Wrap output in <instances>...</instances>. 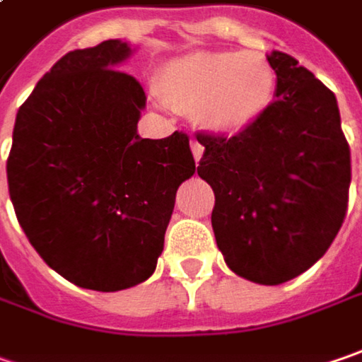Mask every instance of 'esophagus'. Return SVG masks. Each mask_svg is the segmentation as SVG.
<instances>
[{
  "label": "esophagus",
  "mask_w": 362,
  "mask_h": 362,
  "mask_svg": "<svg viewBox=\"0 0 362 362\" xmlns=\"http://www.w3.org/2000/svg\"><path fill=\"white\" fill-rule=\"evenodd\" d=\"M191 153H193V158H195V160H199L202 154H204V146H202L197 140H191Z\"/></svg>",
  "instance_id": "34e87169"
}]
</instances>
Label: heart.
<instances>
[{
  "label": "heart",
  "mask_w": 362,
  "mask_h": 362,
  "mask_svg": "<svg viewBox=\"0 0 362 362\" xmlns=\"http://www.w3.org/2000/svg\"><path fill=\"white\" fill-rule=\"evenodd\" d=\"M275 87V69L257 50H197L169 61L156 75L160 100L216 136L244 134L259 124Z\"/></svg>",
  "instance_id": "1"
}]
</instances>
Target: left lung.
Segmentation results:
<instances>
[{
  "label": "left lung",
  "mask_w": 362,
  "mask_h": 362,
  "mask_svg": "<svg viewBox=\"0 0 362 362\" xmlns=\"http://www.w3.org/2000/svg\"><path fill=\"white\" fill-rule=\"evenodd\" d=\"M269 112L244 134H199L197 175L216 193L211 228L228 269L259 285L296 279L344 222L351 151L334 93L279 50Z\"/></svg>",
  "instance_id": "obj_1"
}]
</instances>
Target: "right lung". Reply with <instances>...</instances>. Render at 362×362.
<instances>
[{
  "instance_id": "1",
  "label": "right lung",
  "mask_w": 362,
  "mask_h": 362,
  "mask_svg": "<svg viewBox=\"0 0 362 362\" xmlns=\"http://www.w3.org/2000/svg\"><path fill=\"white\" fill-rule=\"evenodd\" d=\"M126 40L66 52L18 110L8 187L45 262L93 291H122L156 269L175 195L195 173L189 138H140L146 95L118 71Z\"/></svg>"
}]
</instances>
